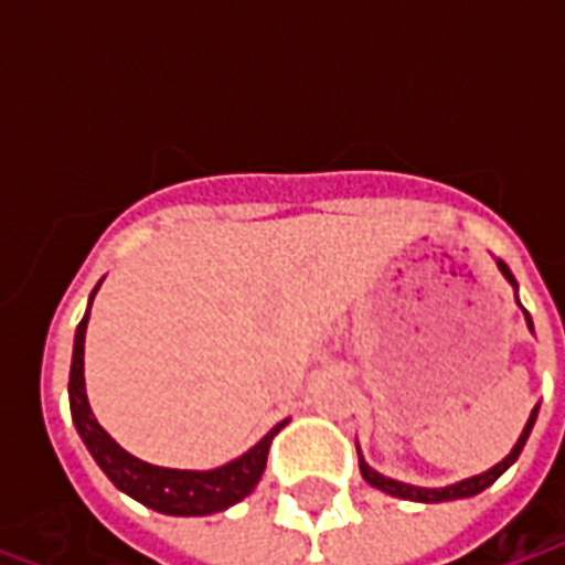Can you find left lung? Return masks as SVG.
<instances>
[{
	"label": "left lung",
	"instance_id": "left-lung-1",
	"mask_svg": "<svg viewBox=\"0 0 565 565\" xmlns=\"http://www.w3.org/2000/svg\"><path fill=\"white\" fill-rule=\"evenodd\" d=\"M497 266H499V271L505 275V281H509L511 287L518 290V281H514V275L509 271V266H505L502 259H497ZM523 318H526V327L533 330V320H530V315H526V311H523ZM535 415H539V405L533 408V415H530V420H526V426H523V433H521V438H518V445L511 448V454L505 457V460L497 462V466H493V469H487V472L472 475V478H466V481H457V484H450V487H415V484H403V481H393V478H384L381 472H375V469H372V466H369L363 457H360V472H363V478H366L372 487H379V490L391 493V497L412 499V502H448V499L475 497V493H481L484 487L493 484L499 475L505 472L511 462L521 457L523 445H526V438H530V433H533Z\"/></svg>",
	"mask_w": 565,
	"mask_h": 565
}]
</instances>
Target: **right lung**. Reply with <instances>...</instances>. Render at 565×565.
Listing matches in <instances>:
<instances>
[{
  "label": "right lung",
  "mask_w": 565,
  "mask_h": 565,
  "mask_svg": "<svg viewBox=\"0 0 565 565\" xmlns=\"http://www.w3.org/2000/svg\"><path fill=\"white\" fill-rule=\"evenodd\" d=\"M96 290L90 294V306ZM87 320H90V308L75 330V351H72V372H68V405H72V420H75L81 441L87 445L93 460L99 462V469L108 475V481L141 505L160 511V514H174V518H202V514H214V511L242 502L263 478L271 438L287 420L275 426L271 433H266L238 460L226 462L221 469H209V472L162 469V466H150L139 457H132L129 450L120 448L115 438L105 433L99 420L93 417L90 403H87V391H84Z\"/></svg>",
  "instance_id": "1"
}]
</instances>
